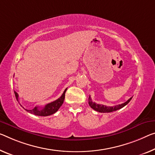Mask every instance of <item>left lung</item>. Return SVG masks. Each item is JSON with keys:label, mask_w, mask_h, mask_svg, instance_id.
<instances>
[{"label": "left lung", "mask_w": 155, "mask_h": 155, "mask_svg": "<svg viewBox=\"0 0 155 155\" xmlns=\"http://www.w3.org/2000/svg\"><path fill=\"white\" fill-rule=\"evenodd\" d=\"M132 97H130V98L128 100V101H126L124 103H122L120 104H117V105L112 106V107H109L106 105H103V104H97L96 102H92V100L91 98V96H89V106L91 107L92 109H94V110H96L98 112L101 113H109V112H112V111L118 110L121 108H123V107H125L126 104L129 103L130 101L132 100Z\"/></svg>", "instance_id": "left-lung-1"}]
</instances>
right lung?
Returning <instances> with one entry per match:
<instances>
[{
	"label": "right lung",
	"mask_w": 155,
	"mask_h": 155,
	"mask_svg": "<svg viewBox=\"0 0 155 155\" xmlns=\"http://www.w3.org/2000/svg\"><path fill=\"white\" fill-rule=\"evenodd\" d=\"M67 89L64 90V93L61 95L60 97H59L58 100L54 101L52 102L47 104L46 105H45L44 107L39 108V107H35L34 109H30V110H28L25 109L28 111H29L30 113L35 114L36 116H47L52 115L58 111V109L60 108V107L62 105L64 98H65V93ZM14 94H15L16 98L18 101V95L16 91H14Z\"/></svg>",
	"instance_id": "1"
}]
</instances>
